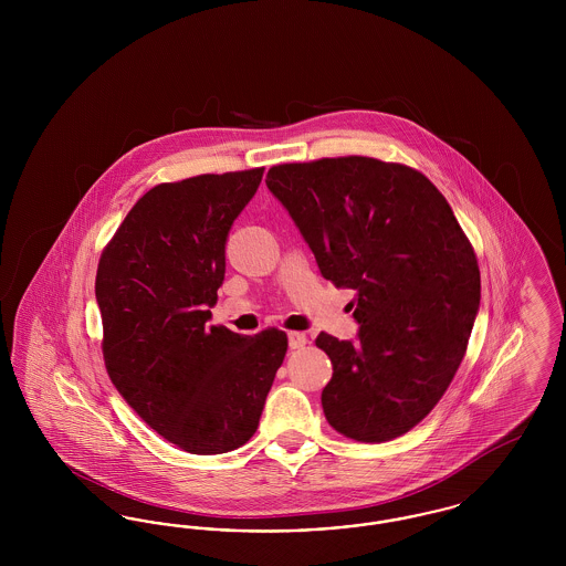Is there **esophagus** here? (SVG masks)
<instances>
[{
	"label": "esophagus",
	"instance_id": "obj_1",
	"mask_svg": "<svg viewBox=\"0 0 566 566\" xmlns=\"http://www.w3.org/2000/svg\"><path fill=\"white\" fill-rule=\"evenodd\" d=\"M307 344V337H305V333H289V346H291V350H301L303 346Z\"/></svg>",
	"mask_w": 566,
	"mask_h": 566
}]
</instances>
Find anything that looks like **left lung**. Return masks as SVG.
Listing matches in <instances>:
<instances>
[{
  "label": "left lung",
  "mask_w": 566,
  "mask_h": 566,
  "mask_svg": "<svg viewBox=\"0 0 566 566\" xmlns=\"http://www.w3.org/2000/svg\"><path fill=\"white\" fill-rule=\"evenodd\" d=\"M265 182L324 277L356 293L358 342L316 339L333 363L328 424L367 443L401 437L448 390L480 310V268L457 216L427 176L369 157L284 163Z\"/></svg>",
  "instance_id": "1"
}]
</instances>
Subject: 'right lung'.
<instances>
[{
	"label": "right lung",
	"instance_id": "obj_1",
	"mask_svg": "<svg viewBox=\"0 0 566 566\" xmlns=\"http://www.w3.org/2000/svg\"><path fill=\"white\" fill-rule=\"evenodd\" d=\"M265 167L148 190L102 252L95 296L109 379L135 413L190 454L238 450L256 429L289 339L210 326L231 224Z\"/></svg>",
	"mask_w": 566,
	"mask_h": 566
}]
</instances>
